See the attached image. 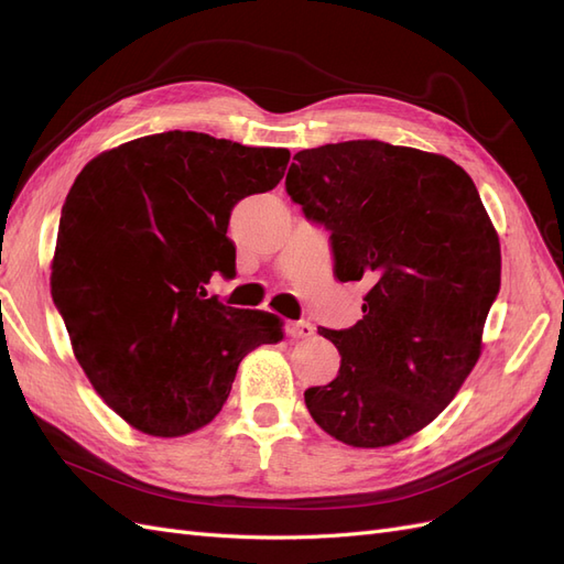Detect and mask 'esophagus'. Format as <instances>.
<instances>
[{
  "label": "esophagus",
  "instance_id": "obj_1",
  "mask_svg": "<svg viewBox=\"0 0 564 564\" xmlns=\"http://www.w3.org/2000/svg\"><path fill=\"white\" fill-rule=\"evenodd\" d=\"M286 334L292 336L294 340H299V338H311V336L315 334V327H313L311 322H305V319L289 322V324H286Z\"/></svg>",
  "mask_w": 564,
  "mask_h": 564
}]
</instances>
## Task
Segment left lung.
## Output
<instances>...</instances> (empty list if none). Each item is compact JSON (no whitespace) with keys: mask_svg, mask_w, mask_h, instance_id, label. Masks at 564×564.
<instances>
[{"mask_svg":"<svg viewBox=\"0 0 564 564\" xmlns=\"http://www.w3.org/2000/svg\"><path fill=\"white\" fill-rule=\"evenodd\" d=\"M294 160L286 193L332 230L336 278L369 284L355 327L319 329L340 369L305 390V406L344 445H398L437 419L480 360L501 286L497 228L445 155L346 141Z\"/></svg>","mask_w":564,"mask_h":564,"instance_id":"left-lung-1","label":"left lung"}]
</instances>
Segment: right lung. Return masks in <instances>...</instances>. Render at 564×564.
<instances>
[{"mask_svg":"<svg viewBox=\"0 0 564 564\" xmlns=\"http://www.w3.org/2000/svg\"><path fill=\"white\" fill-rule=\"evenodd\" d=\"M286 148L197 131L100 152L65 197L51 296L94 390L131 429L181 437L214 421L245 355L284 338L282 319L207 299L232 275L230 212L275 187Z\"/></svg>","mask_w":564,"mask_h":564,"instance_id":"add662e5","label":"right lung"}]
</instances>
